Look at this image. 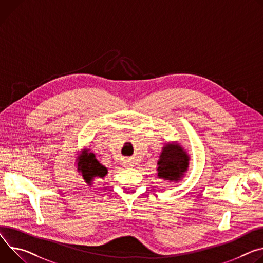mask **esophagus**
I'll use <instances>...</instances> for the list:
<instances>
[{
  "instance_id": "1",
  "label": "esophagus",
  "mask_w": 263,
  "mask_h": 263,
  "mask_svg": "<svg viewBox=\"0 0 263 263\" xmlns=\"http://www.w3.org/2000/svg\"><path fill=\"white\" fill-rule=\"evenodd\" d=\"M133 164L132 163H126V166H132Z\"/></svg>"
}]
</instances>
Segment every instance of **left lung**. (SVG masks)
I'll return each mask as SVG.
<instances>
[{
    "instance_id": "obj_1",
    "label": "left lung",
    "mask_w": 263,
    "mask_h": 263,
    "mask_svg": "<svg viewBox=\"0 0 263 263\" xmlns=\"http://www.w3.org/2000/svg\"><path fill=\"white\" fill-rule=\"evenodd\" d=\"M189 160L186 152L180 145L175 142L165 144L157 161L158 177L169 181L180 180L187 170Z\"/></svg>"
}]
</instances>
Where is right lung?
<instances>
[{"instance_id":"right-lung-1","label":"right lung","mask_w":263,"mask_h":263,"mask_svg":"<svg viewBox=\"0 0 263 263\" xmlns=\"http://www.w3.org/2000/svg\"><path fill=\"white\" fill-rule=\"evenodd\" d=\"M78 171L82 172V175L88 184H90L95 177L104 178L108 173L106 166L100 163L94 153L89 152V150H84L81 157H79Z\"/></svg>"}]
</instances>
